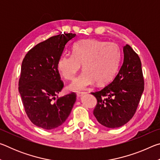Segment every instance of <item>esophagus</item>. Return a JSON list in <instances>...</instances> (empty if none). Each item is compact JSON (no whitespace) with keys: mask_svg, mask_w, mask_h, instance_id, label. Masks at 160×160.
<instances>
[{"mask_svg":"<svg viewBox=\"0 0 160 160\" xmlns=\"http://www.w3.org/2000/svg\"><path fill=\"white\" fill-rule=\"evenodd\" d=\"M87 92H77V96L78 97H82V95H84V94H86Z\"/></svg>","mask_w":160,"mask_h":160,"instance_id":"34e87169","label":"esophagus"}]
</instances>
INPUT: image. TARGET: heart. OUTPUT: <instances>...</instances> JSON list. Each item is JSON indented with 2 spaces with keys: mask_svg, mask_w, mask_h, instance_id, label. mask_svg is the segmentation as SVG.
<instances>
[{
  "mask_svg": "<svg viewBox=\"0 0 160 160\" xmlns=\"http://www.w3.org/2000/svg\"><path fill=\"white\" fill-rule=\"evenodd\" d=\"M121 49L116 43L84 39L75 43L72 53L59 57L58 69L67 80H73L83 64L85 70L70 85L72 90H85L97 81L99 85L110 82L118 71Z\"/></svg>",
  "mask_w": 160,
  "mask_h": 160,
  "instance_id": "1",
  "label": "heart"
}]
</instances>
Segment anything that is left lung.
Instances as JSON below:
<instances>
[{"label": "left lung", "instance_id": "8db88e82", "mask_svg": "<svg viewBox=\"0 0 160 160\" xmlns=\"http://www.w3.org/2000/svg\"><path fill=\"white\" fill-rule=\"evenodd\" d=\"M123 62L111 83L91 94L96 97L93 113L110 128L128 123L136 112L144 91V78L138 55L128 44L123 47Z\"/></svg>", "mask_w": 160, "mask_h": 160}]
</instances>
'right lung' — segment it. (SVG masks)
Listing matches in <instances>:
<instances>
[{"label":"right lung","mask_w":160,"mask_h":160,"mask_svg":"<svg viewBox=\"0 0 160 160\" xmlns=\"http://www.w3.org/2000/svg\"><path fill=\"white\" fill-rule=\"evenodd\" d=\"M75 35L64 32L39 43L28 51L22 63L19 92L27 116L40 128L51 130L62 125L76 100L73 92L56 98L64 86L58 60L66 44Z\"/></svg>","instance_id":"1"}]
</instances>
